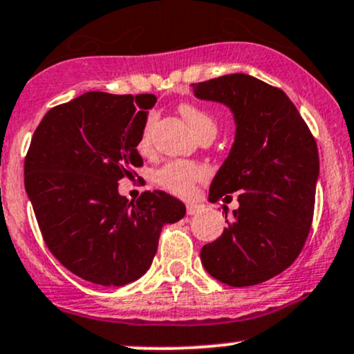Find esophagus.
Wrapping results in <instances>:
<instances>
[{
	"mask_svg": "<svg viewBox=\"0 0 354 354\" xmlns=\"http://www.w3.org/2000/svg\"><path fill=\"white\" fill-rule=\"evenodd\" d=\"M198 210H201V205L187 204V216H194V214H197Z\"/></svg>",
	"mask_w": 354,
	"mask_h": 354,
	"instance_id": "1",
	"label": "esophagus"
}]
</instances>
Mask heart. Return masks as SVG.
<instances>
[{
	"label": "heart",
	"instance_id": "heart-1",
	"mask_svg": "<svg viewBox=\"0 0 354 354\" xmlns=\"http://www.w3.org/2000/svg\"><path fill=\"white\" fill-rule=\"evenodd\" d=\"M178 112L184 115L185 120L189 122L196 132L201 137H214L217 132V120L212 113L207 110L201 109V106L194 105V103H182L178 106ZM158 120L157 110H149L145 113L144 124L140 127V133H138L137 147L140 152H149L152 149L153 140V130H156ZM207 169L198 162L190 160H170L165 165H162L157 170V182L160 187H164L169 192L176 194V196L187 197L196 190L198 182L204 180L207 177Z\"/></svg>",
	"mask_w": 354,
	"mask_h": 354
}]
</instances>
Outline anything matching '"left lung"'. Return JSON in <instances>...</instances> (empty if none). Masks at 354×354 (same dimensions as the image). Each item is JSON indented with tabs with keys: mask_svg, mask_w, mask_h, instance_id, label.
I'll return each mask as SVG.
<instances>
[{
	"mask_svg": "<svg viewBox=\"0 0 354 354\" xmlns=\"http://www.w3.org/2000/svg\"><path fill=\"white\" fill-rule=\"evenodd\" d=\"M198 98L230 106L236 142L210 185V198L239 209L219 239L205 244V271L232 288L261 284L303 251L315 214L319 156L311 130L277 86L245 73L194 83ZM227 219V216H225Z\"/></svg>",
	"mask_w": 354,
	"mask_h": 354,
	"instance_id": "obj_1",
	"label": "left lung"
}]
</instances>
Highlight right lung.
I'll list each match as a JSON object with an SVG mask.
<instances>
[{
    "label": "right lung",
    "instance_id": "right-lung-1",
    "mask_svg": "<svg viewBox=\"0 0 354 354\" xmlns=\"http://www.w3.org/2000/svg\"><path fill=\"white\" fill-rule=\"evenodd\" d=\"M156 95L88 91L53 106L31 137L25 187L50 252L100 286H124L152 264L165 222L185 205L164 190L130 202L118 180L144 165L138 133Z\"/></svg>",
    "mask_w": 354,
    "mask_h": 354
}]
</instances>
